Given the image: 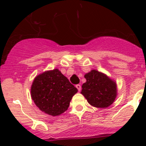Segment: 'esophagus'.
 <instances>
[{"label":"esophagus","instance_id":"1","mask_svg":"<svg viewBox=\"0 0 146 146\" xmlns=\"http://www.w3.org/2000/svg\"><path fill=\"white\" fill-rule=\"evenodd\" d=\"M76 87L77 88V89L78 90V91L81 90V85H79V84H78V85H76Z\"/></svg>","mask_w":146,"mask_h":146}]
</instances>
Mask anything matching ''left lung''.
I'll return each mask as SVG.
<instances>
[{"instance_id": "obj_1", "label": "left lung", "mask_w": 146, "mask_h": 146, "mask_svg": "<svg viewBox=\"0 0 146 146\" xmlns=\"http://www.w3.org/2000/svg\"><path fill=\"white\" fill-rule=\"evenodd\" d=\"M81 94L90 105L106 108L112 104L117 95V83L104 73L92 70L84 76Z\"/></svg>"}]
</instances>
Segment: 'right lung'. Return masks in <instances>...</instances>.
I'll return each mask as SVG.
<instances>
[{
    "instance_id": "add662e5",
    "label": "right lung",
    "mask_w": 146,
    "mask_h": 146,
    "mask_svg": "<svg viewBox=\"0 0 146 146\" xmlns=\"http://www.w3.org/2000/svg\"><path fill=\"white\" fill-rule=\"evenodd\" d=\"M77 92V88L57 68L36 76L31 86V97L36 107L54 117L68 110Z\"/></svg>"
}]
</instances>
